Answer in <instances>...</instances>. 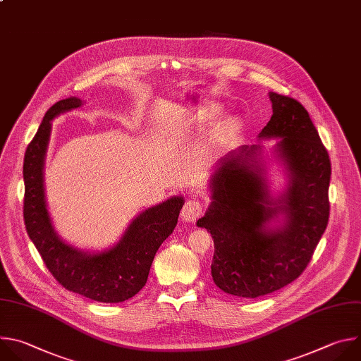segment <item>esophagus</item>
<instances>
[{
    "mask_svg": "<svg viewBox=\"0 0 361 361\" xmlns=\"http://www.w3.org/2000/svg\"><path fill=\"white\" fill-rule=\"evenodd\" d=\"M202 209H203V206H202V203L199 200H196V199L188 200L185 203V206L182 207V212H180L182 219L185 222H195L199 218V216L202 214Z\"/></svg>",
    "mask_w": 361,
    "mask_h": 361,
    "instance_id": "esophagus-1",
    "label": "esophagus"
}]
</instances>
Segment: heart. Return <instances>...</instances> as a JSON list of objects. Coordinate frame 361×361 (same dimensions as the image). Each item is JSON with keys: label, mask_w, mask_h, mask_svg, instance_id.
I'll list each match as a JSON object with an SVG mask.
<instances>
[{"label": "heart", "mask_w": 361, "mask_h": 361, "mask_svg": "<svg viewBox=\"0 0 361 361\" xmlns=\"http://www.w3.org/2000/svg\"><path fill=\"white\" fill-rule=\"evenodd\" d=\"M212 111H216V106H212ZM240 128V121L236 116H229L226 118L219 129V133L222 137H229L232 135H235Z\"/></svg>", "instance_id": "obj_1"}]
</instances>
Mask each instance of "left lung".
Segmentation results:
<instances>
[{
	"mask_svg": "<svg viewBox=\"0 0 361 361\" xmlns=\"http://www.w3.org/2000/svg\"><path fill=\"white\" fill-rule=\"evenodd\" d=\"M269 98L273 115L259 139H277L271 154L283 166L284 189L271 195L262 147L243 145L216 164L212 202L196 222L214 243V284L245 299L273 293L303 273L330 212L331 165L309 112L293 98Z\"/></svg>",
	"mask_w": 361,
	"mask_h": 361,
	"instance_id": "left-lung-1",
	"label": "left lung"
}]
</instances>
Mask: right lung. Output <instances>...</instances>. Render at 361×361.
<instances>
[{"label":"right lung","instance_id":"1","mask_svg":"<svg viewBox=\"0 0 361 361\" xmlns=\"http://www.w3.org/2000/svg\"><path fill=\"white\" fill-rule=\"evenodd\" d=\"M82 105V99L77 97L58 101L47 111L28 145L24 158V222L45 266L65 289L95 302L121 303L145 286L154 257L173 232L185 200L182 196H172L142 210L119 242L101 252L81 250L62 240L47 207L45 157L51 121Z\"/></svg>","mask_w":361,"mask_h":361}]
</instances>
